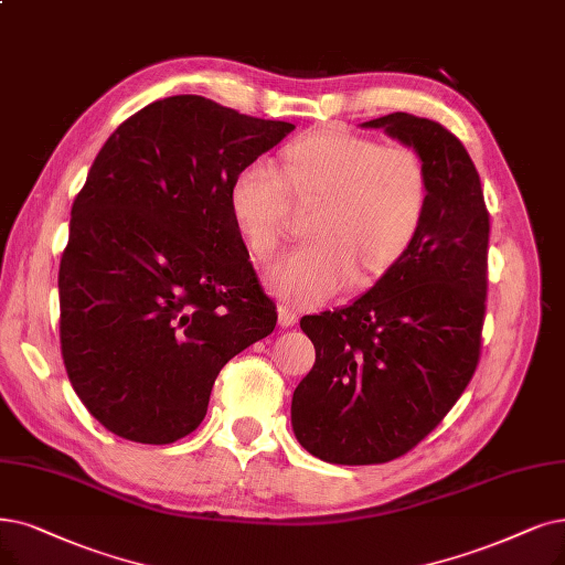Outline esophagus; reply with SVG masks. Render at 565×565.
Returning <instances> with one entry per match:
<instances>
[{
  "instance_id": "obj_1",
  "label": "esophagus",
  "mask_w": 565,
  "mask_h": 565,
  "mask_svg": "<svg viewBox=\"0 0 565 565\" xmlns=\"http://www.w3.org/2000/svg\"><path fill=\"white\" fill-rule=\"evenodd\" d=\"M297 322H299V318H297L295 310L287 308V306H280V308H278V324H280L282 329L295 327Z\"/></svg>"
}]
</instances>
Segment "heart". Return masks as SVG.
Here are the masks:
<instances>
[{
	"label": "heart",
	"mask_w": 565,
	"mask_h": 565,
	"mask_svg": "<svg viewBox=\"0 0 565 565\" xmlns=\"http://www.w3.org/2000/svg\"><path fill=\"white\" fill-rule=\"evenodd\" d=\"M315 206L310 243L266 270L270 295L315 308L350 282L369 289L387 278L415 245L428 206L424 157L405 143L320 125L280 148L276 171L238 169L227 185V211L257 259L278 250L291 204Z\"/></svg>",
	"instance_id": "heart-1"
}]
</instances>
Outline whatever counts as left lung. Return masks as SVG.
<instances>
[{
  "instance_id": "obj_1",
  "label": "left lung",
  "mask_w": 565,
  "mask_h": 565,
  "mask_svg": "<svg viewBox=\"0 0 565 565\" xmlns=\"http://www.w3.org/2000/svg\"><path fill=\"white\" fill-rule=\"evenodd\" d=\"M361 127L424 157L428 206L387 278L301 320L315 366L291 396V428L312 457L343 466L403 457L443 422L476 373L487 301L489 213L463 143L411 113Z\"/></svg>"
}]
</instances>
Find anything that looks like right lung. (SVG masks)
<instances>
[{"label":"right lung","mask_w":565,"mask_h":565,"mask_svg":"<svg viewBox=\"0 0 565 565\" xmlns=\"http://www.w3.org/2000/svg\"><path fill=\"white\" fill-rule=\"evenodd\" d=\"M291 129L175 95L134 113L95 157L60 262V343L74 392L110 434L185 438L220 369L276 329L227 185Z\"/></svg>","instance_id":"right-lung-1"}]
</instances>
